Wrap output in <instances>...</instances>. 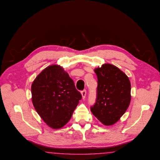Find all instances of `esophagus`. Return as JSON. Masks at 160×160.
Masks as SVG:
<instances>
[{"label":"esophagus","mask_w":160,"mask_h":160,"mask_svg":"<svg viewBox=\"0 0 160 160\" xmlns=\"http://www.w3.org/2000/svg\"><path fill=\"white\" fill-rule=\"evenodd\" d=\"M81 93H82L83 99H84L85 97H86V90H83V91H82Z\"/></svg>","instance_id":"1"}]
</instances>
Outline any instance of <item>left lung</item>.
Instances as JSON below:
<instances>
[{
	"label": "left lung",
	"mask_w": 160,
	"mask_h": 160,
	"mask_svg": "<svg viewBox=\"0 0 160 160\" xmlns=\"http://www.w3.org/2000/svg\"><path fill=\"white\" fill-rule=\"evenodd\" d=\"M98 77L96 102L90 110L105 126L118 122L130 105L131 84L125 73L115 65L105 64L95 70Z\"/></svg>",
	"instance_id": "1"
}]
</instances>
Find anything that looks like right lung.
<instances>
[{
    "instance_id": "add662e5",
    "label": "right lung",
    "mask_w": 160,
    "mask_h": 160,
    "mask_svg": "<svg viewBox=\"0 0 160 160\" xmlns=\"http://www.w3.org/2000/svg\"><path fill=\"white\" fill-rule=\"evenodd\" d=\"M32 95L38 115L53 129L61 128L69 122L82 98L68 74L58 65L46 67L36 77Z\"/></svg>"
}]
</instances>
